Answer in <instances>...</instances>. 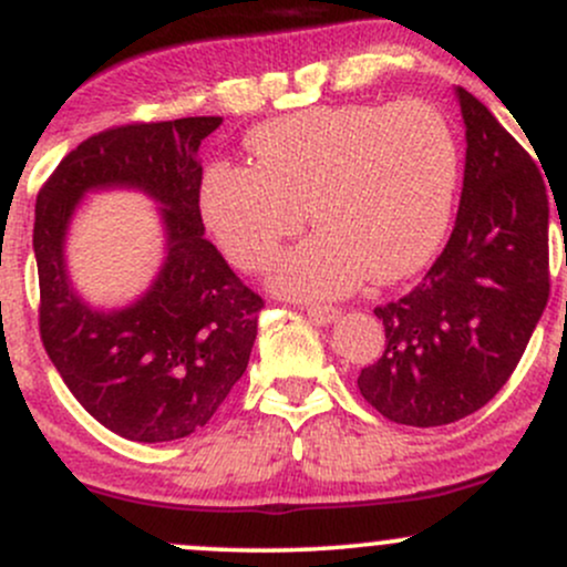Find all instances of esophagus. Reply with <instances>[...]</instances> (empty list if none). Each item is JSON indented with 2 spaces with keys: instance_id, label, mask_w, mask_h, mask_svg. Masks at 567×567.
I'll use <instances>...</instances> for the list:
<instances>
[{
  "instance_id": "esophagus-1",
  "label": "esophagus",
  "mask_w": 567,
  "mask_h": 567,
  "mask_svg": "<svg viewBox=\"0 0 567 567\" xmlns=\"http://www.w3.org/2000/svg\"><path fill=\"white\" fill-rule=\"evenodd\" d=\"M306 315H309L311 322L317 324H330L338 320V309L336 306H328V303H311L309 309H306Z\"/></svg>"
}]
</instances>
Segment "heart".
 <instances>
[{
  "label": "heart",
  "instance_id": "heart-1",
  "mask_svg": "<svg viewBox=\"0 0 567 567\" xmlns=\"http://www.w3.org/2000/svg\"><path fill=\"white\" fill-rule=\"evenodd\" d=\"M247 152L250 162L220 159L202 175V218L234 266L261 271L309 207L320 231L275 269L290 296L415 275L451 224L458 143L426 101L303 109L258 125Z\"/></svg>",
  "mask_w": 567,
  "mask_h": 567
}]
</instances>
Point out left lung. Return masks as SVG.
<instances>
[{
  "label": "left lung",
  "mask_w": 567,
  "mask_h": 567,
  "mask_svg": "<svg viewBox=\"0 0 567 567\" xmlns=\"http://www.w3.org/2000/svg\"><path fill=\"white\" fill-rule=\"evenodd\" d=\"M455 95L466 167L453 234L408 296L375 306L386 349L357 379L383 419L405 426H445L487 405L549 301L544 175L485 103Z\"/></svg>",
  "instance_id": "left-lung-1"
}]
</instances>
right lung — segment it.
<instances>
[{"mask_svg": "<svg viewBox=\"0 0 567 567\" xmlns=\"http://www.w3.org/2000/svg\"><path fill=\"white\" fill-rule=\"evenodd\" d=\"M220 116L133 122L90 135L37 194L34 252L39 336L61 379L90 415L133 442L194 434L243 379L264 298L205 239L199 143ZM141 187L166 205L168 258L141 302L90 310L62 264V239L90 187Z\"/></svg>", "mask_w": 567, "mask_h": 567, "instance_id": "right-lung-1", "label": "right lung"}]
</instances>
